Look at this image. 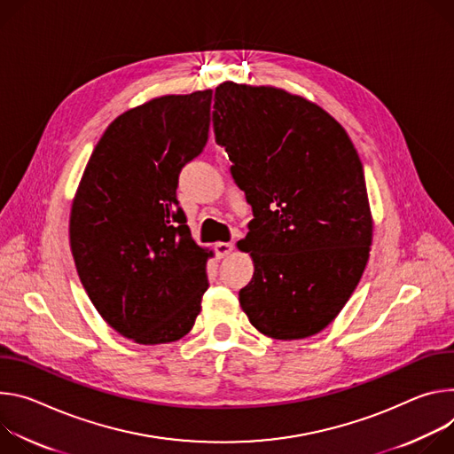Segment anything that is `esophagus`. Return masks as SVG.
Wrapping results in <instances>:
<instances>
[{
	"mask_svg": "<svg viewBox=\"0 0 454 454\" xmlns=\"http://www.w3.org/2000/svg\"><path fill=\"white\" fill-rule=\"evenodd\" d=\"M215 250H216V256L218 258H227L232 250H234V245L232 243H225V241H220L215 245Z\"/></svg>",
	"mask_w": 454,
	"mask_h": 454,
	"instance_id": "34e87169",
	"label": "esophagus"
}]
</instances>
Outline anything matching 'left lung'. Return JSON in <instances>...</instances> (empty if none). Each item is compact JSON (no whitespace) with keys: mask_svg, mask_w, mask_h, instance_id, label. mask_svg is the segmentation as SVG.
<instances>
[{"mask_svg":"<svg viewBox=\"0 0 454 454\" xmlns=\"http://www.w3.org/2000/svg\"><path fill=\"white\" fill-rule=\"evenodd\" d=\"M213 128L254 215L238 241L254 262L243 312L272 339L319 333L370 258L373 220L354 142L305 97L232 81L215 91Z\"/></svg>","mask_w":454,"mask_h":454,"instance_id":"1","label":"left lung"}]
</instances>
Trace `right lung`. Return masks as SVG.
Segmentation results:
<instances>
[{
    "label": "right lung",
    "mask_w": 454,
    "mask_h": 454,
    "mask_svg": "<svg viewBox=\"0 0 454 454\" xmlns=\"http://www.w3.org/2000/svg\"><path fill=\"white\" fill-rule=\"evenodd\" d=\"M213 90L164 95L119 115L86 164L70 211L79 279L115 332L138 344L191 332L213 250L178 206L182 168L209 137Z\"/></svg>",
    "instance_id": "1"
}]
</instances>
